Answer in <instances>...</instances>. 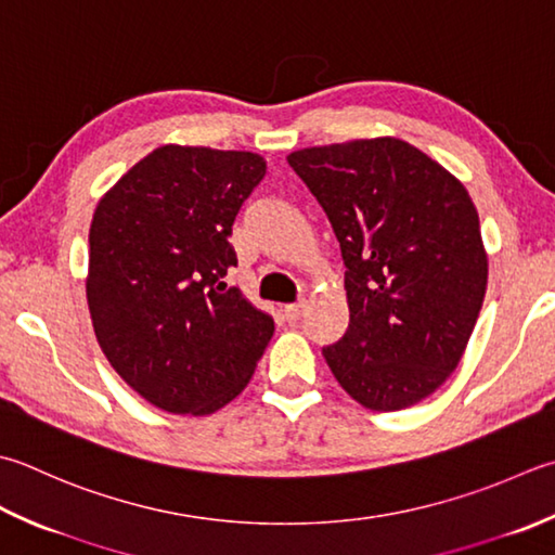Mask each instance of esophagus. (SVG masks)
Masks as SVG:
<instances>
[{"instance_id": "1", "label": "esophagus", "mask_w": 555, "mask_h": 555, "mask_svg": "<svg viewBox=\"0 0 555 555\" xmlns=\"http://www.w3.org/2000/svg\"><path fill=\"white\" fill-rule=\"evenodd\" d=\"M302 312H306V300L291 302V306L284 308V314H286L288 322H298L302 318Z\"/></svg>"}]
</instances>
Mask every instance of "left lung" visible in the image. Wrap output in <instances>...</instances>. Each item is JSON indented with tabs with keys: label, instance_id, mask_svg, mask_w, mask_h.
I'll use <instances>...</instances> for the list:
<instances>
[{
	"label": "left lung",
	"instance_id": "left-lung-1",
	"mask_svg": "<svg viewBox=\"0 0 555 555\" xmlns=\"http://www.w3.org/2000/svg\"><path fill=\"white\" fill-rule=\"evenodd\" d=\"M341 247L349 330L324 361L358 404L399 411L436 392L479 320L488 259L464 184L401 139L288 156Z\"/></svg>",
	"mask_w": 555,
	"mask_h": 555
}]
</instances>
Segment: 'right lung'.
Here are the masks:
<instances>
[{
    "mask_svg": "<svg viewBox=\"0 0 555 555\" xmlns=\"http://www.w3.org/2000/svg\"><path fill=\"white\" fill-rule=\"evenodd\" d=\"M267 163L249 151L160 146L98 202L86 296L115 373L168 414L206 416L243 392L274 320L228 286V237Z\"/></svg>",
    "mask_w": 555,
    "mask_h": 555,
    "instance_id": "add662e5",
    "label": "right lung"
}]
</instances>
